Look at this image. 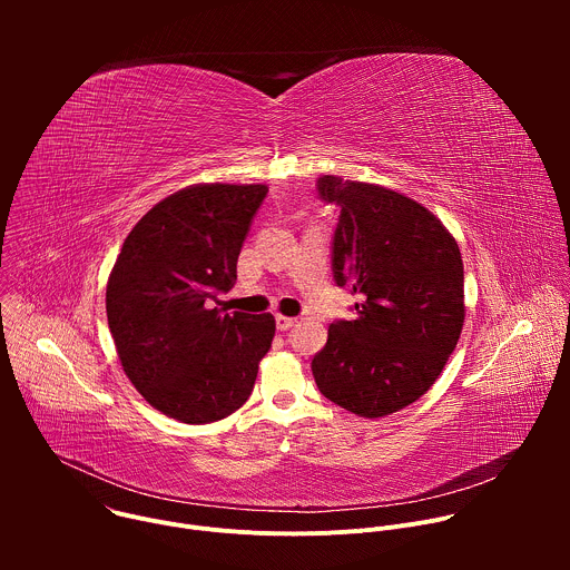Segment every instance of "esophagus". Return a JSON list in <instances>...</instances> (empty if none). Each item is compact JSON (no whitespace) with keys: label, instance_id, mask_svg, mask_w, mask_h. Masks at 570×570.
I'll use <instances>...</instances> for the list:
<instances>
[{"label":"esophagus","instance_id":"34e87169","mask_svg":"<svg viewBox=\"0 0 570 570\" xmlns=\"http://www.w3.org/2000/svg\"><path fill=\"white\" fill-rule=\"evenodd\" d=\"M295 322H297V317H288V315H277L275 317V324H277L279 332H288Z\"/></svg>","mask_w":570,"mask_h":570}]
</instances>
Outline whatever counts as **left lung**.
<instances>
[{"mask_svg":"<svg viewBox=\"0 0 570 570\" xmlns=\"http://www.w3.org/2000/svg\"><path fill=\"white\" fill-rule=\"evenodd\" d=\"M317 198L341 209L332 271L361 302L334 320L311 361L317 390L361 417L417 401L453 354L464 322L455 238L420 203L385 187L320 176Z\"/></svg>","mask_w":570,"mask_h":570,"instance_id":"left-lung-1","label":"left lung"}]
</instances>
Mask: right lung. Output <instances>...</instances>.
Returning a JSON list of instances; mask_svg holds the SVG:
<instances>
[{"mask_svg": "<svg viewBox=\"0 0 570 570\" xmlns=\"http://www.w3.org/2000/svg\"><path fill=\"white\" fill-rule=\"evenodd\" d=\"M266 185H196L130 229L108 279V327L141 396L185 424L218 422L248 401L271 350V313L214 306L236 279Z\"/></svg>", "mask_w": 570, "mask_h": 570, "instance_id": "1", "label": "right lung"}]
</instances>
